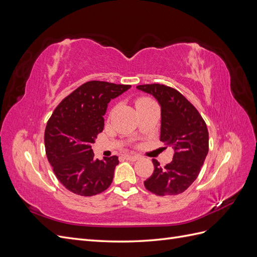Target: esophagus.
Wrapping results in <instances>:
<instances>
[{
  "instance_id": "1",
  "label": "esophagus",
  "mask_w": 257,
  "mask_h": 257,
  "mask_svg": "<svg viewBox=\"0 0 257 257\" xmlns=\"http://www.w3.org/2000/svg\"><path fill=\"white\" fill-rule=\"evenodd\" d=\"M123 158L125 159V160H127V161H132V162H134V161H137V160L139 159V155L126 153V154H124V155H123Z\"/></svg>"
}]
</instances>
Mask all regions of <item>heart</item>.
<instances>
[{"label":"heart","instance_id":"obj_1","mask_svg":"<svg viewBox=\"0 0 257 257\" xmlns=\"http://www.w3.org/2000/svg\"><path fill=\"white\" fill-rule=\"evenodd\" d=\"M150 102H152V100L148 99V98H139L137 102H136V107L141 106V105H144V104H147V103H150Z\"/></svg>","mask_w":257,"mask_h":257}]
</instances>
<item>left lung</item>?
Here are the masks:
<instances>
[{
	"label": "left lung",
	"mask_w": 257,
	"mask_h": 257,
	"mask_svg": "<svg viewBox=\"0 0 257 257\" xmlns=\"http://www.w3.org/2000/svg\"><path fill=\"white\" fill-rule=\"evenodd\" d=\"M152 95L161 106V137L175 150L173 161L161 167L152 160L154 172L144 182L146 189L159 196L178 195L196 180L209 150L207 125L180 92L154 83L136 87Z\"/></svg>",
	"instance_id": "left-lung-1"
}]
</instances>
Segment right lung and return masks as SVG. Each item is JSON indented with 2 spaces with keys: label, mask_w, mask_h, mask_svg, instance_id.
<instances>
[{
  "label": "right lung",
  "mask_w": 257,
  "mask_h": 257,
  "mask_svg": "<svg viewBox=\"0 0 257 257\" xmlns=\"http://www.w3.org/2000/svg\"><path fill=\"white\" fill-rule=\"evenodd\" d=\"M128 84L89 81L66 96L53 111L45 131V148L54 175L77 195L93 196L112 182L118 157L94 159L91 145L104 128L111 99Z\"/></svg>",
  "instance_id": "add662e5"
}]
</instances>
